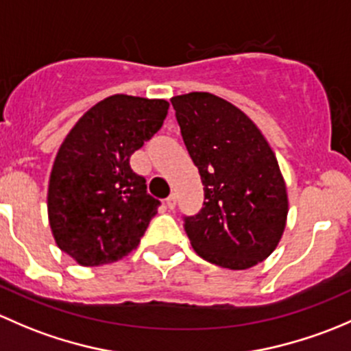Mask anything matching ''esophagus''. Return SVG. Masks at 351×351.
Listing matches in <instances>:
<instances>
[{
    "label": "esophagus",
    "mask_w": 351,
    "mask_h": 351,
    "mask_svg": "<svg viewBox=\"0 0 351 351\" xmlns=\"http://www.w3.org/2000/svg\"><path fill=\"white\" fill-rule=\"evenodd\" d=\"M176 201H177L176 194H171V196H169L167 199H165V206H167L169 209H174L176 208Z\"/></svg>",
    "instance_id": "obj_1"
}]
</instances>
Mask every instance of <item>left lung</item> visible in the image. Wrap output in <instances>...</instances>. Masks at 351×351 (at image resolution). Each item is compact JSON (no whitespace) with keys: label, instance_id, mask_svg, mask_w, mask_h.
Instances as JSON below:
<instances>
[{"label":"left lung","instance_id":"left-lung-1","mask_svg":"<svg viewBox=\"0 0 351 351\" xmlns=\"http://www.w3.org/2000/svg\"><path fill=\"white\" fill-rule=\"evenodd\" d=\"M199 171L204 202L184 230L201 258L245 270L272 254L285 230L287 187L276 154L240 108L211 93L171 99Z\"/></svg>","mask_w":351,"mask_h":351}]
</instances>
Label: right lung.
<instances>
[{
	"instance_id": "obj_1",
	"label": "right lung",
	"mask_w": 351,
	"mask_h": 351,
	"mask_svg": "<svg viewBox=\"0 0 351 351\" xmlns=\"http://www.w3.org/2000/svg\"><path fill=\"white\" fill-rule=\"evenodd\" d=\"M165 99L113 95L72 126L53 160L47 211L57 247L97 267L135 250L160 201L147 193L130 157L160 130Z\"/></svg>"
}]
</instances>
